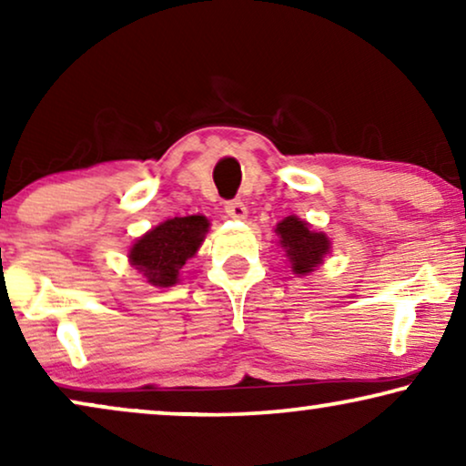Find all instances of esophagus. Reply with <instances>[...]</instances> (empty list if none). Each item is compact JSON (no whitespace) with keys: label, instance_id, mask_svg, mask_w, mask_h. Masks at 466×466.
Returning a JSON list of instances; mask_svg holds the SVG:
<instances>
[{"label":"esophagus","instance_id":"34e87169","mask_svg":"<svg viewBox=\"0 0 466 466\" xmlns=\"http://www.w3.org/2000/svg\"><path fill=\"white\" fill-rule=\"evenodd\" d=\"M225 212H227L228 218L244 220L246 216H248V208L239 199H233V201H227L225 203Z\"/></svg>","mask_w":466,"mask_h":466}]
</instances>
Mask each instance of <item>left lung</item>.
Here are the masks:
<instances>
[{
  "label": "left lung",
  "mask_w": 466,
  "mask_h": 466,
  "mask_svg": "<svg viewBox=\"0 0 466 466\" xmlns=\"http://www.w3.org/2000/svg\"><path fill=\"white\" fill-rule=\"evenodd\" d=\"M276 233L279 235V244L290 258L292 271L299 276L314 271V267L322 263L329 252V238L324 233L309 231L308 222L299 220L297 216H289L279 222Z\"/></svg>",
  "instance_id": "obj_1"
}]
</instances>
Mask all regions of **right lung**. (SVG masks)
<instances>
[{
    "label": "right lung",
    "mask_w": 466,
    "mask_h": 466,
    "mask_svg": "<svg viewBox=\"0 0 466 466\" xmlns=\"http://www.w3.org/2000/svg\"><path fill=\"white\" fill-rule=\"evenodd\" d=\"M208 225L206 216L165 220L133 244L131 265L142 271L152 286H174L177 273L206 238Z\"/></svg>",
    "instance_id": "add662e5"
}]
</instances>
